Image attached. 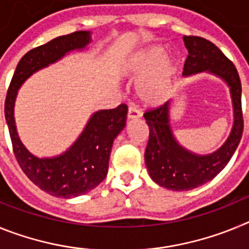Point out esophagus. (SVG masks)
<instances>
[{"label": "esophagus", "mask_w": 249, "mask_h": 249, "mask_svg": "<svg viewBox=\"0 0 249 249\" xmlns=\"http://www.w3.org/2000/svg\"><path fill=\"white\" fill-rule=\"evenodd\" d=\"M141 117V112L138 111L136 107H129L128 112H127V120L132 121V120H137V118Z\"/></svg>", "instance_id": "1"}]
</instances>
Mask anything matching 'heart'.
I'll return each mask as SVG.
<instances>
[{
  "label": "heart",
  "mask_w": 249,
  "mask_h": 249,
  "mask_svg": "<svg viewBox=\"0 0 249 249\" xmlns=\"http://www.w3.org/2000/svg\"><path fill=\"white\" fill-rule=\"evenodd\" d=\"M120 72L127 76L143 77L137 85V94L144 105H163L172 96L176 62L171 57H166V50L162 46L141 50L121 67Z\"/></svg>",
  "instance_id": "heart-1"
}]
</instances>
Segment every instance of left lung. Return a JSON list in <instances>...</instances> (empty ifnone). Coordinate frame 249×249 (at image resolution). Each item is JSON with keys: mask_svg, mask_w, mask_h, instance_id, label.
<instances>
[{"mask_svg": "<svg viewBox=\"0 0 249 249\" xmlns=\"http://www.w3.org/2000/svg\"><path fill=\"white\" fill-rule=\"evenodd\" d=\"M188 50L183 76L206 73L218 77L228 86L232 100L233 124L230 136L218 149L198 155L184 148L171 126V101L144 113L149 140L144 153L148 175L158 186L171 191H190L215 177L234 155L243 133L242 86L238 72L223 52L212 42L196 36H183Z\"/></svg>", "mask_w": 249, "mask_h": 249, "instance_id": "obj_1", "label": "left lung"}]
</instances>
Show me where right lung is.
<instances>
[{
    "label": "right lung",
    "mask_w": 249,
    "mask_h": 249,
    "mask_svg": "<svg viewBox=\"0 0 249 249\" xmlns=\"http://www.w3.org/2000/svg\"><path fill=\"white\" fill-rule=\"evenodd\" d=\"M91 41L89 31H77L31 50L17 65L6 96L4 117L15 157L31 181L54 197H78L105 179L113 141L126 126L127 106L94 112L70 148L53 157H37L19 138L15 121V103L18 89L27 78L71 52L85 51Z\"/></svg>",
    "instance_id": "1"
}]
</instances>
